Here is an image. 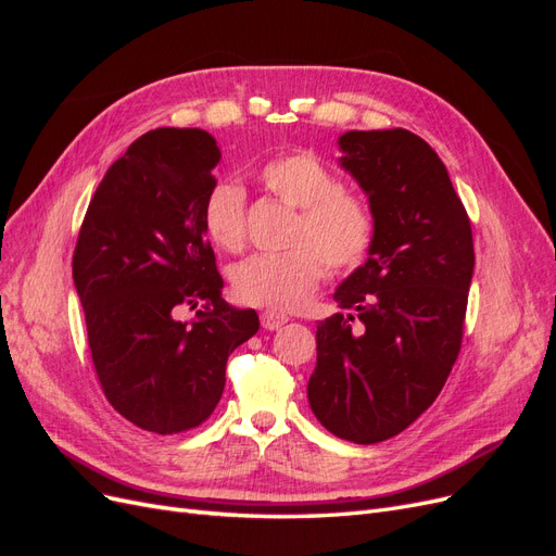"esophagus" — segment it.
I'll use <instances>...</instances> for the list:
<instances>
[{
	"label": "esophagus",
	"mask_w": 556,
	"mask_h": 556,
	"mask_svg": "<svg viewBox=\"0 0 556 556\" xmlns=\"http://www.w3.org/2000/svg\"><path fill=\"white\" fill-rule=\"evenodd\" d=\"M260 317H262V327H264L266 331L280 329L282 325H288V319H290L285 313H276V311H264Z\"/></svg>",
	"instance_id": "esophagus-1"
}]
</instances>
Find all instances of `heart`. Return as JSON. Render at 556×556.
<instances>
[{
	"instance_id": "1",
	"label": "heart",
	"mask_w": 556,
	"mask_h": 556,
	"mask_svg": "<svg viewBox=\"0 0 556 556\" xmlns=\"http://www.w3.org/2000/svg\"><path fill=\"white\" fill-rule=\"evenodd\" d=\"M260 182L285 204L299 208L288 252L252 255L233 266L231 288L245 304L296 308L327 274L357 268L376 239V217L366 199L341 188L325 162L311 153L278 155L262 164ZM245 194L237 182H217L204 201V229L223 250L245 241Z\"/></svg>"
}]
</instances>
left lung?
Here are the masks:
<instances>
[{
    "instance_id": "1",
    "label": "left lung",
    "mask_w": 556,
    "mask_h": 556,
    "mask_svg": "<svg viewBox=\"0 0 556 556\" xmlns=\"http://www.w3.org/2000/svg\"><path fill=\"white\" fill-rule=\"evenodd\" d=\"M339 148L368 197L376 239L333 292L348 313L317 325L308 403L333 435L371 445L410 427L457 362L473 233L445 164L417 134L352 129Z\"/></svg>"
}]
</instances>
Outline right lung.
Here are the masks:
<instances>
[{
	"instance_id": "right-lung-1",
	"label": "right lung",
	"mask_w": 556,
	"mask_h": 556,
	"mask_svg": "<svg viewBox=\"0 0 556 556\" xmlns=\"http://www.w3.org/2000/svg\"><path fill=\"white\" fill-rule=\"evenodd\" d=\"M220 148L204 129L160 127L117 157L90 201L74 250L97 378L111 406L155 433L199 427L225 390L233 350L260 329L223 299L204 201ZM180 324L178 305L195 307Z\"/></svg>"
}]
</instances>
